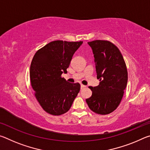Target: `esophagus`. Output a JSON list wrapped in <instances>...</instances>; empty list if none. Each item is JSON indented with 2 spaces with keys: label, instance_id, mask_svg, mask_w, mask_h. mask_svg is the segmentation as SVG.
Returning <instances> with one entry per match:
<instances>
[{
  "label": "esophagus",
  "instance_id": "obj_1",
  "mask_svg": "<svg viewBox=\"0 0 150 150\" xmlns=\"http://www.w3.org/2000/svg\"><path fill=\"white\" fill-rule=\"evenodd\" d=\"M85 87V85H81V89H83V88H84Z\"/></svg>",
  "mask_w": 150,
  "mask_h": 150
}]
</instances>
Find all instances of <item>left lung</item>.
<instances>
[{"instance_id":"1","label":"left lung","mask_w":150,"mask_h":150,"mask_svg":"<svg viewBox=\"0 0 150 150\" xmlns=\"http://www.w3.org/2000/svg\"><path fill=\"white\" fill-rule=\"evenodd\" d=\"M93 50L96 77L99 85L89 87L92 96L86 99L88 107L98 115L116 110L122 98L128 82V71L122 55L112 43L105 40L88 42Z\"/></svg>"}]
</instances>
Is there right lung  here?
<instances>
[{
	"label": "right lung",
	"instance_id": "1",
	"mask_svg": "<svg viewBox=\"0 0 150 150\" xmlns=\"http://www.w3.org/2000/svg\"><path fill=\"white\" fill-rule=\"evenodd\" d=\"M83 42L56 40L35 53L30 77L40 105L50 115L58 116L69 110L80 91L79 83H71L62 77L67 73L73 55Z\"/></svg>",
	"mask_w": 150,
	"mask_h": 150
}]
</instances>
